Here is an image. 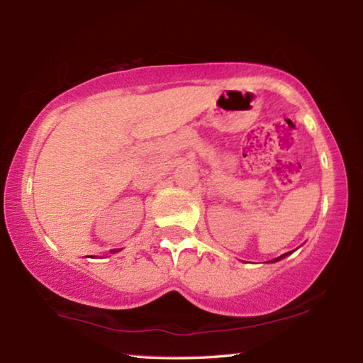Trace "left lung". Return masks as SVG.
I'll return each instance as SVG.
<instances>
[{"instance_id":"8db88e82","label":"left lung","mask_w":363,"mask_h":363,"mask_svg":"<svg viewBox=\"0 0 363 363\" xmlns=\"http://www.w3.org/2000/svg\"><path fill=\"white\" fill-rule=\"evenodd\" d=\"M288 255H290V253H286V255H281L280 257H277V259H274V261H279V259H281V257H285V256H288ZM274 261H272V262H274Z\"/></svg>"}]
</instances>
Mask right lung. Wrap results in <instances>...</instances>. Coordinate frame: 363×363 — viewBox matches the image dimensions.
I'll list each match as a JSON object with an SVG mask.
<instances>
[{
	"label": "right lung",
	"mask_w": 363,
	"mask_h": 363,
	"mask_svg": "<svg viewBox=\"0 0 363 363\" xmlns=\"http://www.w3.org/2000/svg\"><path fill=\"white\" fill-rule=\"evenodd\" d=\"M113 253H116V251H113Z\"/></svg>",
	"instance_id": "right-lung-1"
}]
</instances>
